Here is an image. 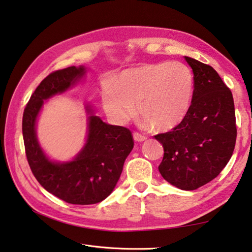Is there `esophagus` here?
<instances>
[{"label": "esophagus", "mask_w": 252, "mask_h": 252, "mask_svg": "<svg viewBox=\"0 0 252 252\" xmlns=\"http://www.w3.org/2000/svg\"><path fill=\"white\" fill-rule=\"evenodd\" d=\"M133 139H134V141H136V142H144L146 140V136L142 135L137 132H134L133 133Z\"/></svg>", "instance_id": "obj_1"}]
</instances>
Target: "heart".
I'll list each match as a JSON object with an SVG mask.
<instances>
[{"label":"heart","mask_w":252,"mask_h":252,"mask_svg":"<svg viewBox=\"0 0 252 252\" xmlns=\"http://www.w3.org/2000/svg\"><path fill=\"white\" fill-rule=\"evenodd\" d=\"M194 77L181 62L144 64L122 71L101 91L103 109L112 121L125 125L135 115L158 132L179 126L189 115Z\"/></svg>","instance_id":"heart-1"}]
</instances>
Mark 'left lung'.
<instances>
[{"instance_id":"8db88e82","label":"left lung","mask_w":252,"mask_h":252,"mask_svg":"<svg viewBox=\"0 0 252 252\" xmlns=\"http://www.w3.org/2000/svg\"><path fill=\"white\" fill-rule=\"evenodd\" d=\"M193 72L194 94L189 115L170 132L155 135L164 147L158 170L181 190H195L227 165L237 129L234 98L213 67L185 57Z\"/></svg>"}]
</instances>
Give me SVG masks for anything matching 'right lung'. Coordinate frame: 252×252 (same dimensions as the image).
I'll return each mask as SVG.
<instances>
[{"label": "right lung", "instance_id": "add662e5", "mask_svg": "<svg viewBox=\"0 0 252 252\" xmlns=\"http://www.w3.org/2000/svg\"><path fill=\"white\" fill-rule=\"evenodd\" d=\"M85 74L83 65L49 74L33 92L23 115L24 144L33 176L51 194L80 205L99 203L110 195L134 145L129 129L103 122L86 103L87 136L77 155L72 160L56 161L43 152L36 125L44 100L75 86Z\"/></svg>", "mask_w": 252, "mask_h": 252}]
</instances>
